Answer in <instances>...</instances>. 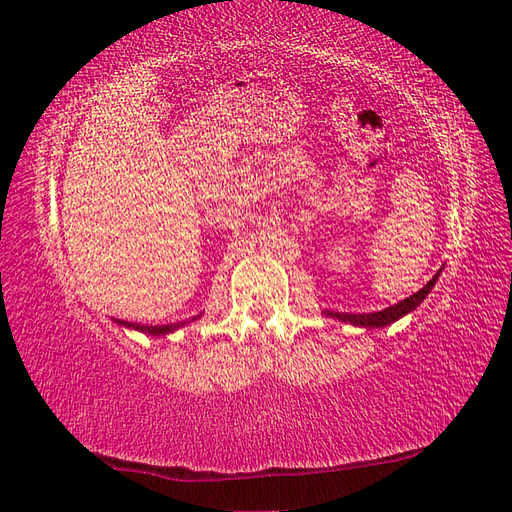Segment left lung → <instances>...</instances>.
Returning <instances> with one entry per match:
<instances>
[{
	"mask_svg": "<svg viewBox=\"0 0 512 512\" xmlns=\"http://www.w3.org/2000/svg\"><path fill=\"white\" fill-rule=\"evenodd\" d=\"M440 273H442V269H440L436 275H433L431 280H429L421 290L414 292L412 297H408V299H404V301H399V303H395V305H391V307H386V309H382V312H371V314H342V312H329V309H327V312H324V314L331 316V318L342 320V322H350V324H354V327H365V329H382V327H389V324H393V322H397L399 318H404L406 314L414 312V309L427 299V294L431 292L433 286H436Z\"/></svg>",
	"mask_w": 512,
	"mask_h": 512,
	"instance_id": "left-lung-1",
	"label": "left lung"
}]
</instances>
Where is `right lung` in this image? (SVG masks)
Instances as JSON below:
<instances>
[{"instance_id":"1","label":"right lung","mask_w":512,"mask_h":512,"mask_svg":"<svg viewBox=\"0 0 512 512\" xmlns=\"http://www.w3.org/2000/svg\"><path fill=\"white\" fill-rule=\"evenodd\" d=\"M196 318H200V316H194L192 320H196ZM119 327H126V329H132V331H141V333H147V335H168V333H173V331H177V329H181V327H185V324L188 322H173V324H162V327H145V324H138V322H123V320H115Z\"/></svg>"}]
</instances>
